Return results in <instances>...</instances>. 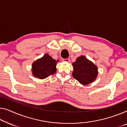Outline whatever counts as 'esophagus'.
<instances>
[{
  "label": "esophagus",
  "instance_id": "34e87169",
  "mask_svg": "<svg viewBox=\"0 0 127 127\" xmlns=\"http://www.w3.org/2000/svg\"><path fill=\"white\" fill-rule=\"evenodd\" d=\"M63 62H69V59L67 58V59H63Z\"/></svg>",
  "mask_w": 127,
  "mask_h": 127
}]
</instances>
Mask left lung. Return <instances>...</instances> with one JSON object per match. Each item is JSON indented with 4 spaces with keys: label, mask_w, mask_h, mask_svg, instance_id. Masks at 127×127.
Instances as JSON below:
<instances>
[{
    "label": "left lung",
    "mask_w": 127,
    "mask_h": 127,
    "mask_svg": "<svg viewBox=\"0 0 127 127\" xmlns=\"http://www.w3.org/2000/svg\"><path fill=\"white\" fill-rule=\"evenodd\" d=\"M72 76L83 85L90 84L95 81L97 77V67L84 56L77 58L76 62L72 63Z\"/></svg>",
    "instance_id": "1"
}]
</instances>
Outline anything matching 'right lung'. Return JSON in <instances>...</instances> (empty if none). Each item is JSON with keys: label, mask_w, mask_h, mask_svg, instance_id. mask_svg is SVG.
Returning <instances> with one entry per match:
<instances>
[{"label": "right lung", "mask_w": 127, "mask_h": 127, "mask_svg": "<svg viewBox=\"0 0 127 127\" xmlns=\"http://www.w3.org/2000/svg\"><path fill=\"white\" fill-rule=\"evenodd\" d=\"M59 60L52 59L48 54L37 59L32 64V72L35 77L43 79L56 72V65Z\"/></svg>", "instance_id": "obj_1"}]
</instances>
